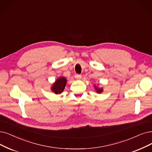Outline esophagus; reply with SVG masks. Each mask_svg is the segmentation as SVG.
I'll return each mask as SVG.
<instances>
[{"label": "esophagus", "instance_id": "obj_1", "mask_svg": "<svg viewBox=\"0 0 152 152\" xmlns=\"http://www.w3.org/2000/svg\"><path fill=\"white\" fill-rule=\"evenodd\" d=\"M75 78H76V79H77V80H80L81 78H82V75H81L77 74V75H75Z\"/></svg>", "mask_w": 152, "mask_h": 152}]
</instances>
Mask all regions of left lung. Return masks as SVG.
I'll list each match as a JSON object with an SVG mask.
<instances>
[{"label": "left lung", "mask_w": 152, "mask_h": 152, "mask_svg": "<svg viewBox=\"0 0 152 152\" xmlns=\"http://www.w3.org/2000/svg\"><path fill=\"white\" fill-rule=\"evenodd\" d=\"M94 88H95V92L97 94H101L102 92H103V91H104V89H103V88H99L98 87L96 86V85H94Z\"/></svg>", "instance_id": "left-lung-1"}]
</instances>
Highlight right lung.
I'll use <instances>...</instances> for the list:
<instances>
[{"label":"right lung","mask_w":152,"mask_h":152,"mask_svg":"<svg viewBox=\"0 0 152 152\" xmlns=\"http://www.w3.org/2000/svg\"><path fill=\"white\" fill-rule=\"evenodd\" d=\"M66 83V79L64 77H60L53 83L51 91L55 94H60L63 92Z\"/></svg>","instance_id":"1"}]
</instances>
